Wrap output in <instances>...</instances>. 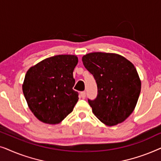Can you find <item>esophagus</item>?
Masks as SVG:
<instances>
[{"label": "esophagus", "instance_id": "esophagus-1", "mask_svg": "<svg viewBox=\"0 0 161 161\" xmlns=\"http://www.w3.org/2000/svg\"><path fill=\"white\" fill-rule=\"evenodd\" d=\"M80 97L82 99L86 98V92H81L80 93Z\"/></svg>", "mask_w": 161, "mask_h": 161}]
</instances>
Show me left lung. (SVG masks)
<instances>
[{
  "label": "left lung",
  "mask_w": 161,
  "mask_h": 161,
  "mask_svg": "<svg viewBox=\"0 0 161 161\" xmlns=\"http://www.w3.org/2000/svg\"><path fill=\"white\" fill-rule=\"evenodd\" d=\"M97 86L94 100L88 99L92 112L101 122L114 126L132 114L141 92V80L130 61L122 56L92 53L82 58Z\"/></svg>",
  "instance_id": "left-lung-1"
}]
</instances>
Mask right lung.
Returning a JSON list of instances; mask_svg holds the SVG:
<instances>
[{
	"instance_id": "obj_1",
	"label": "right lung",
	"mask_w": 161,
	"mask_h": 161,
	"mask_svg": "<svg viewBox=\"0 0 161 161\" xmlns=\"http://www.w3.org/2000/svg\"><path fill=\"white\" fill-rule=\"evenodd\" d=\"M74 55H58L42 61L26 72L23 92L28 107L39 121L58 124L73 110L78 92L73 90Z\"/></svg>"
}]
</instances>
